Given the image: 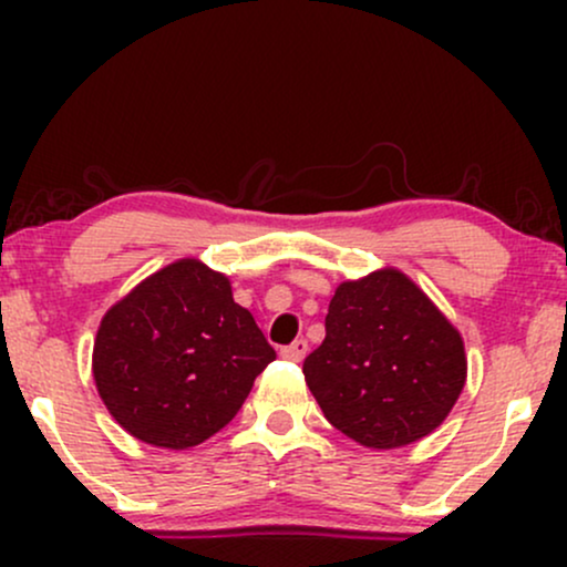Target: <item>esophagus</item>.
I'll return each mask as SVG.
<instances>
[{
  "instance_id": "esophagus-1",
  "label": "esophagus",
  "mask_w": 567,
  "mask_h": 567,
  "mask_svg": "<svg viewBox=\"0 0 567 567\" xmlns=\"http://www.w3.org/2000/svg\"><path fill=\"white\" fill-rule=\"evenodd\" d=\"M306 351H309V343H306L303 338H298V341H292L290 347H285L282 351H279V354H282L285 360H290V362H301L306 357Z\"/></svg>"
}]
</instances>
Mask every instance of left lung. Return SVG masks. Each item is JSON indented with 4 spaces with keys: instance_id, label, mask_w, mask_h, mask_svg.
<instances>
[{
    "instance_id": "1",
    "label": "left lung",
    "mask_w": 567,
    "mask_h": 567,
    "mask_svg": "<svg viewBox=\"0 0 567 567\" xmlns=\"http://www.w3.org/2000/svg\"><path fill=\"white\" fill-rule=\"evenodd\" d=\"M303 375L338 432L392 451L447 419L466 383L464 338L413 279L386 266L338 285Z\"/></svg>"
}]
</instances>
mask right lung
Instances as JSON below:
<instances>
[{
  "mask_svg": "<svg viewBox=\"0 0 567 567\" xmlns=\"http://www.w3.org/2000/svg\"><path fill=\"white\" fill-rule=\"evenodd\" d=\"M275 357L250 311L234 303L229 277L181 258L103 315L93 379L127 434L186 451L229 424Z\"/></svg>",
  "mask_w": 567,
  "mask_h": 567,
  "instance_id": "right-lung-1",
  "label": "right lung"
}]
</instances>
